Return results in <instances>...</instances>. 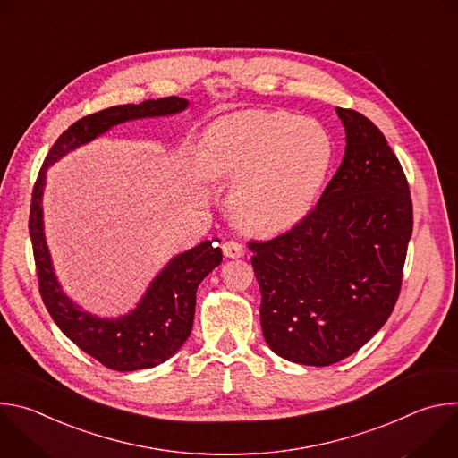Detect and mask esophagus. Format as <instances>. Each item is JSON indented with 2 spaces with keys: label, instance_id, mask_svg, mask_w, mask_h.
Returning <instances> with one entry per match:
<instances>
[{
  "label": "esophagus",
  "instance_id": "34e87169",
  "mask_svg": "<svg viewBox=\"0 0 458 458\" xmlns=\"http://www.w3.org/2000/svg\"><path fill=\"white\" fill-rule=\"evenodd\" d=\"M223 253H225V257H228V259H239V257L244 255V248H242V244H239L237 241H226V242L223 244Z\"/></svg>",
  "mask_w": 458,
  "mask_h": 458
}]
</instances>
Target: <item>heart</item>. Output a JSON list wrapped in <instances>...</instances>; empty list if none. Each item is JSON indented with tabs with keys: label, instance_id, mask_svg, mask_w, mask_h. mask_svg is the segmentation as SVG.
<instances>
[{
	"label": "heart",
	"instance_id": "b5f03b06",
	"mask_svg": "<svg viewBox=\"0 0 458 458\" xmlns=\"http://www.w3.org/2000/svg\"><path fill=\"white\" fill-rule=\"evenodd\" d=\"M334 154L332 136L318 121L270 110L223 117L199 145L205 174L233 181L230 210L255 233L288 230L310 214Z\"/></svg>",
	"mask_w": 458,
	"mask_h": 458
}]
</instances>
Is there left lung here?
<instances>
[{"label":"left lung","instance_id":"1","mask_svg":"<svg viewBox=\"0 0 458 458\" xmlns=\"http://www.w3.org/2000/svg\"><path fill=\"white\" fill-rule=\"evenodd\" d=\"M346 150L318 205L276 239L250 242L260 326L272 352L330 366L360 350L399 299L413 207L380 130L337 108Z\"/></svg>","mask_w":458,"mask_h":458}]
</instances>
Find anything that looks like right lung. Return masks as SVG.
I'll return each instance as SVG.
<instances>
[{
	"instance_id": "1",
	"label": "right lung",
	"mask_w": 458,
	"mask_h": 458,
	"mask_svg": "<svg viewBox=\"0 0 458 458\" xmlns=\"http://www.w3.org/2000/svg\"><path fill=\"white\" fill-rule=\"evenodd\" d=\"M188 108V99L170 96L140 105H117L76 121L57 138L39 170L30 205L29 232L34 248L41 299L59 330L85 353L115 371H138L163 364L179 352L191 332L195 292L221 265L219 239L203 241L174 255L152 279L134 310L99 317L78 306L61 288L45 239L43 193L47 170L61 157L94 141L115 124L145 117H166Z\"/></svg>"
}]
</instances>
